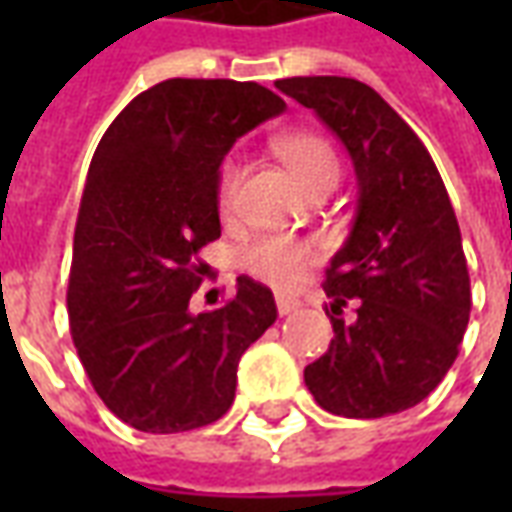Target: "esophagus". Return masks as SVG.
Here are the masks:
<instances>
[{
    "label": "esophagus",
    "mask_w": 512,
    "mask_h": 512,
    "mask_svg": "<svg viewBox=\"0 0 512 512\" xmlns=\"http://www.w3.org/2000/svg\"><path fill=\"white\" fill-rule=\"evenodd\" d=\"M299 307H301L299 299H293V296H277L279 315H290V312H296Z\"/></svg>",
    "instance_id": "1"
}]
</instances>
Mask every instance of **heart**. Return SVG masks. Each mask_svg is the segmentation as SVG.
Segmentation results:
<instances>
[{"mask_svg":"<svg viewBox=\"0 0 512 512\" xmlns=\"http://www.w3.org/2000/svg\"><path fill=\"white\" fill-rule=\"evenodd\" d=\"M277 153L288 164L290 175L296 178L301 189L310 191L315 183L340 175V161L332 145L315 134H290L277 142ZM244 178V167L238 158H227L219 167L216 178V200L219 211L230 213L238 197V186ZM318 257V249L310 241H296L285 235H263L246 246L241 263L252 277L263 279L274 288H293L312 260Z\"/></svg>","mask_w":512,"mask_h":512,"instance_id":"obj_1","label":"heart"}]
</instances>
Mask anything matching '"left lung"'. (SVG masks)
I'll return each mask as SVG.
<instances>
[{"instance_id": "left-lung-1", "label": "left lung", "mask_w": 512, "mask_h": 512, "mask_svg": "<svg viewBox=\"0 0 512 512\" xmlns=\"http://www.w3.org/2000/svg\"><path fill=\"white\" fill-rule=\"evenodd\" d=\"M277 90L343 142L359 186L351 233L323 282L334 340L304 367V384L337 417L406 411L447 376L472 310L461 230L439 169L365 82L293 76Z\"/></svg>"}]
</instances>
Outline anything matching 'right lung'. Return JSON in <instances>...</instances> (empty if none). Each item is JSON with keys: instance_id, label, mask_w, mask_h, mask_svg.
I'll use <instances>...</instances> for the list:
<instances>
[{"instance_id": "add662e5", "label": "right lung", "mask_w": 512, "mask_h": 512, "mask_svg": "<svg viewBox=\"0 0 512 512\" xmlns=\"http://www.w3.org/2000/svg\"><path fill=\"white\" fill-rule=\"evenodd\" d=\"M288 106L255 82L167 79L106 128L73 235V345L106 408L145 433L205 428L235 400L238 362L277 321L274 293L238 277L233 301L191 312L222 235L216 178L238 136Z\"/></svg>"}]
</instances>
